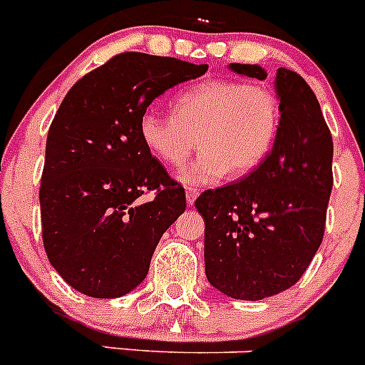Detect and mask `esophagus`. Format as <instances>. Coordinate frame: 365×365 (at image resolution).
<instances>
[{"mask_svg":"<svg viewBox=\"0 0 365 365\" xmlns=\"http://www.w3.org/2000/svg\"><path fill=\"white\" fill-rule=\"evenodd\" d=\"M199 192L195 188H186V202L188 205H193L195 202V199H197Z\"/></svg>","mask_w":365,"mask_h":365,"instance_id":"34e87169","label":"esophagus"}]
</instances>
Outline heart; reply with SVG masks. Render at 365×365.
<instances>
[{
  "label": "heart",
  "mask_w": 365,
  "mask_h": 365,
  "mask_svg": "<svg viewBox=\"0 0 365 365\" xmlns=\"http://www.w3.org/2000/svg\"><path fill=\"white\" fill-rule=\"evenodd\" d=\"M279 100L272 89L235 80H208L175 96L173 115L146 109L138 135L166 166H185L199 144L201 155L180 180L210 186L227 175L259 166L279 130Z\"/></svg>",
  "instance_id": "obj_1"
}]
</instances>
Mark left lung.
<instances>
[{
  "label": "left lung",
  "instance_id": "left-lung-1",
  "mask_svg": "<svg viewBox=\"0 0 365 365\" xmlns=\"http://www.w3.org/2000/svg\"><path fill=\"white\" fill-rule=\"evenodd\" d=\"M230 69L265 80L259 66ZM279 130L265 160L245 179L206 190L195 201L205 219L206 278L235 299L269 298L294 285L320 248L333 190V137L309 83L276 73Z\"/></svg>",
  "mask_w": 365,
  "mask_h": 365
}]
</instances>
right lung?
Listing matches in <instances>:
<instances>
[{"mask_svg":"<svg viewBox=\"0 0 365 365\" xmlns=\"http://www.w3.org/2000/svg\"><path fill=\"white\" fill-rule=\"evenodd\" d=\"M208 66L122 53L71 87L47 135L41 235L51 265L91 298L140 285L164 232L186 210L185 188L151 157L138 120L166 89ZM155 190L151 202L140 201Z\"/></svg>","mask_w":365,"mask_h":365,"instance_id":"right-lung-1","label":"right lung"}]
</instances>
